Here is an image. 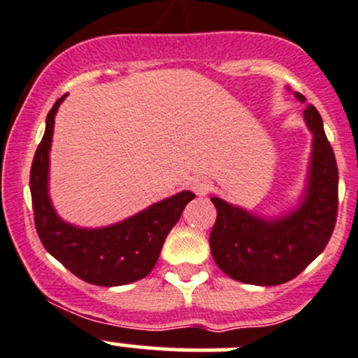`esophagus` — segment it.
Returning a JSON list of instances; mask_svg holds the SVG:
<instances>
[{"instance_id": "obj_1", "label": "esophagus", "mask_w": 358, "mask_h": 358, "mask_svg": "<svg viewBox=\"0 0 358 358\" xmlns=\"http://www.w3.org/2000/svg\"><path fill=\"white\" fill-rule=\"evenodd\" d=\"M190 187H192V190L197 194V196H204L211 185H209V182L206 178H196Z\"/></svg>"}]
</instances>
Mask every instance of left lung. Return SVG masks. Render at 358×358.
Masks as SVG:
<instances>
[{
  "mask_svg": "<svg viewBox=\"0 0 358 358\" xmlns=\"http://www.w3.org/2000/svg\"><path fill=\"white\" fill-rule=\"evenodd\" d=\"M305 103V96L296 93ZM313 133L308 190L291 215L266 222L241 208L211 197L216 222L209 248L216 265L234 280L255 286H279L303 272L329 243L338 218V164L324 131L322 117L306 106Z\"/></svg>",
  "mask_w": 358,
  "mask_h": 358,
  "instance_id": "8db88e82",
  "label": "left lung"
}]
</instances>
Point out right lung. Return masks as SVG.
<instances>
[{"label": "right lung", "instance_id": "right-lung-1", "mask_svg": "<svg viewBox=\"0 0 358 358\" xmlns=\"http://www.w3.org/2000/svg\"><path fill=\"white\" fill-rule=\"evenodd\" d=\"M46 115V129L31 166V197L34 225L46 251L85 282L124 286L149 275L161 255L169 230L196 194L180 192L145 211L106 229H78L57 216L48 197V152L53 122L60 102Z\"/></svg>", "mask_w": 358, "mask_h": 358}]
</instances>
